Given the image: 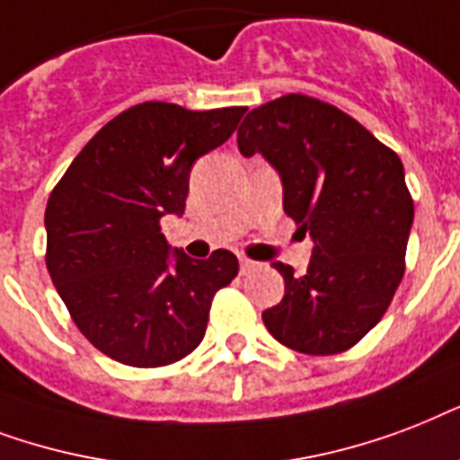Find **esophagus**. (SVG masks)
<instances>
[{"mask_svg": "<svg viewBox=\"0 0 460 460\" xmlns=\"http://www.w3.org/2000/svg\"><path fill=\"white\" fill-rule=\"evenodd\" d=\"M256 266H259L256 261H252V259H247V256H240V270H242V273H252Z\"/></svg>", "mask_w": 460, "mask_h": 460, "instance_id": "1", "label": "esophagus"}]
</instances>
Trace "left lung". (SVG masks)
<instances>
[{"label":"left lung","instance_id":"8db88e82","mask_svg":"<svg viewBox=\"0 0 460 460\" xmlns=\"http://www.w3.org/2000/svg\"><path fill=\"white\" fill-rule=\"evenodd\" d=\"M237 146L279 170L283 208L314 240L307 273L273 263L286 295L261 314L266 329L305 355L348 350L403 279L415 213L403 163L343 110L302 93L252 110Z\"/></svg>","mask_w":460,"mask_h":460}]
</instances>
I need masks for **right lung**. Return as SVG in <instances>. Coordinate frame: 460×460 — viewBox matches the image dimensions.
Returning <instances> with one entry per match:
<instances>
[{"mask_svg": "<svg viewBox=\"0 0 460 460\" xmlns=\"http://www.w3.org/2000/svg\"><path fill=\"white\" fill-rule=\"evenodd\" d=\"M247 108L194 112L141 102L95 134L45 208L49 279L71 319L108 358L165 367L204 341L213 295L237 256L170 252L163 216H181L191 165L233 137Z\"/></svg>", "mask_w": 460, "mask_h": 460, "instance_id": "right-lung-1", "label": "right lung"}]
</instances>
